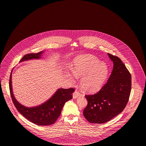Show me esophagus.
<instances>
[{"instance_id": "obj_1", "label": "esophagus", "mask_w": 146, "mask_h": 146, "mask_svg": "<svg viewBox=\"0 0 146 146\" xmlns=\"http://www.w3.org/2000/svg\"><path fill=\"white\" fill-rule=\"evenodd\" d=\"M72 96H73V98L75 99V98H77L81 96V94L80 93H79L78 91H77L76 90L75 92L73 93Z\"/></svg>"}]
</instances>
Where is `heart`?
Listing matches in <instances>:
<instances>
[{"label":"heart","instance_id":"1","mask_svg":"<svg viewBox=\"0 0 146 146\" xmlns=\"http://www.w3.org/2000/svg\"><path fill=\"white\" fill-rule=\"evenodd\" d=\"M72 70L68 72L70 80L74 82L81 77L80 85L86 92L97 91L106 82L109 74L107 65L91 55L77 56L71 63Z\"/></svg>","mask_w":146,"mask_h":146}]
</instances>
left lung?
Returning a JSON list of instances; mask_svg holds the SVG:
<instances>
[{"label": "left lung", "mask_w": 146, "mask_h": 146, "mask_svg": "<svg viewBox=\"0 0 146 146\" xmlns=\"http://www.w3.org/2000/svg\"><path fill=\"white\" fill-rule=\"evenodd\" d=\"M108 55L114 66L107 84L97 93L85 96L88 104L83 113L90 123L109 121L123 111L129 100L130 73L119 58L109 53Z\"/></svg>", "instance_id": "obj_1"}]
</instances>
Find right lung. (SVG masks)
Masks as SVG:
<instances>
[{"mask_svg":"<svg viewBox=\"0 0 146 146\" xmlns=\"http://www.w3.org/2000/svg\"><path fill=\"white\" fill-rule=\"evenodd\" d=\"M44 52L38 53H31L24 55L20 62L27 61L31 59H38L41 57ZM12 72V71H11ZM12 72H11L9 80V89L11 97L17 111L23 116L35 124L40 126H47L53 124L60 115L62 109L65 103L71 100L72 94L74 89L59 88L53 96L44 103L37 107H26L21 104L16 100L12 88L11 81Z\"/></svg>","mask_w":146,"mask_h":146,"instance_id":"add662e5","label":"right lung"}]
</instances>
